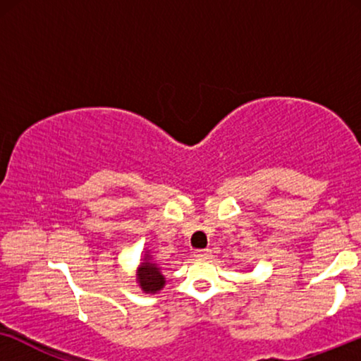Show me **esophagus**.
Segmentation results:
<instances>
[{"label":"esophagus","mask_w":361,"mask_h":361,"mask_svg":"<svg viewBox=\"0 0 361 361\" xmlns=\"http://www.w3.org/2000/svg\"><path fill=\"white\" fill-rule=\"evenodd\" d=\"M194 256L199 259H209L212 256V251L210 250H195Z\"/></svg>","instance_id":"1"}]
</instances>
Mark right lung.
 Masks as SVG:
<instances>
[{
    "label": "right lung",
    "mask_w": 361,
    "mask_h": 361,
    "mask_svg": "<svg viewBox=\"0 0 361 361\" xmlns=\"http://www.w3.org/2000/svg\"><path fill=\"white\" fill-rule=\"evenodd\" d=\"M137 283L146 293H156L164 286V276L161 274L159 268L154 263H149L147 258H145V263L137 271Z\"/></svg>",
    "instance_id": "right-lung-1"
}]
</instances>
